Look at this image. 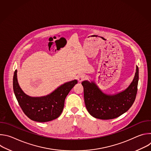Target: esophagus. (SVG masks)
<instances>
[{
	"label": "esophagus",
	"mask_w": 151,
	"mask_h": 151,
	"mask_svg": "<svg viewBox=\"0 0 151 151\" xmlns=\"http://www.w3.org/2000/svg\"><path fill=\"white\" fill-rule=\"evenodd\" d=\"M87 76L85 74H81L78 76V80L79 82H82L87 79Z\"/></svg>",
	"instance_id": "1"
}]
</instances>
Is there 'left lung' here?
<instances>
[{"mask_svg":"<svg viewBox=\"0 0 151 151\" xmlns=\"http://www.w3.org/2000/svg\"><path fill=\"white\" fill-rule=\"evenodd\" d=\"M139 81V68L137 66L134 79L124 91L116 95H106L98 88L94 83L87 81L82 82L85 106L89 114L101 119L117 118L130 108L136 99Z\"/></svg>","mask_w":151,"mask_h":151,"instance_id":"left-lung-1","label":"left lung"}]
</instances>
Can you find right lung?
Wrapping results in <instances>:
<instances>
[{
    "label": "right lung",
    "instance_id": "obj_1",
    "mask_svg": "<svg viewBox=\"0 0 151 151\" xmlns=\"http://www.w3.org/2000/svg\"><path fill=\"white\" fill-rule=\"evenodd\" d=\"M17 72L15 70L13 78V89L16 99L25 115L37 122H45L57 118L62 113L66 96L78 83L76 80L66 82L47 96L31 97L20 88Z\"/></svg>",
    "mask_w": 151,
    "mask_h": 151
}]
</instances>
